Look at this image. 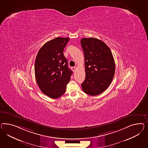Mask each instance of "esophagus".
<instances>
[{"label": "esophagus", "mask_w": 148, "mask_h": 148, "mask_svg": "<svg viewBox=\"0 0 148 148\" xmlns=\"http://www.w3.org/2000/svg\"><path fill=\"white\" fill-rule=\"evenodd\" d=\"M72 69L73 70V72H75V71H76V67H72Z\"/></svg>", "instance_id": "1"}]
</instances>
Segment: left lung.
Wrapping results in <instances>:
<instances>
[{
	"label": "left lung",
	"instance_id": "8db88e82",
	"mask_svg": "<svg viewBox=\"0 0 148 148\" xmlns=\"http://www.w3.org/2000/svg\"><path fill=\"white\" fill-rule=\"evenodd\" d=\"M84 52L86 78L81 84L83 91L95 96L104 92L111 84L115 72L112 52L102 41L94 38L81 40Z\"/></svg>",
	"mask_w": 148,
	"mask_h": 148
}]
</instances>
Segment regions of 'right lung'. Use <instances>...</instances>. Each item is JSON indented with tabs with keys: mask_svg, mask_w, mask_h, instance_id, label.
I'll return each instance as SVG.
<instances>
[{
	"mask_svg": "<svg viewBox=\"0 0 148 148\" xmlns=\"http://www.w3.org/2000/svg\"><path fill=\"white\" fill-rule=\"evenodd\" d=\"M69 40L68 38L58 37L48 41L36 56L34 71L37 84L44 94L52 99L65 92L73 74L63 53Z\"/></svg>",
	"mask_w": 148,
	"mask_h": 148,
	"instance_id": "add662e5",
	"label": "right lung"
}]
</instances>
